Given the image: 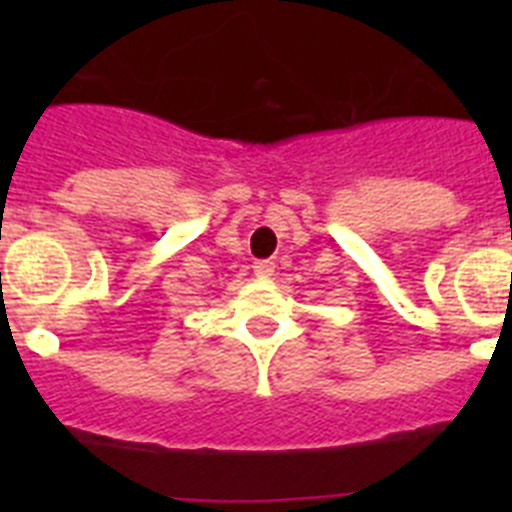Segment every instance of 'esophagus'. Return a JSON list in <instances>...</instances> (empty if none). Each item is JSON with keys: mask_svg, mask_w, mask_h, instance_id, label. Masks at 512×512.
<instances>
[{"mask_svg": "<svg viewBox=\"0 0 512 512\" xmlns=\"http://www.w3.org/2000/svg\"><path fill=\"white\" fill-rule=\"evenodd\" d=\"M253 269H256L259 277H271V274H274V264H271V261H256Z\"/></svg>", "mask_w": 512, "mask_h": 512, "instance_id": "34e87169", "label": "esophagus"}]
</instances>
